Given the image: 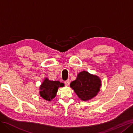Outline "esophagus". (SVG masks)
Returning a JSON list of instances; mask_svg holds the SVG:
<instances>
[{"label": "esophagus", "mask_w": 133, "mask_h": 133, "mask_svg": "<svg viewBox=\"0 0 133 133\" xmlns=\"http://www.w3.org/2000/svg\"><path fill=\"white\" fill-rule=\"evenodd\" d=\"M64 84H65V85L66 86H68L69 85V80H65V81H64Z\"/></svg>", "instance_id": "obj_1"}]
</instances>
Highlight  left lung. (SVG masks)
Listing matches in <instances>:
<instances>
[{
	"label": "left lung",
	"mask_w": 133,
	"mask_h": 133,
	"mask_svg": "<svg viewBox=\"0 0 133 133\" xmlns=\"http://www.w3.org/2000/svg\"><path fill=\"white\" fill-rule=\"evenodd\" d=\"M70 86L80 99L87 101L97 95L101 81L98 76L83 71L79 73L77 78L70 83Z\"/></svg>",
	"instance_id": "left-lung-1"
}]
</instances>
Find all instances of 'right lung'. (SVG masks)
Returning a JSON list of instances; mask_svg holds the SVG:
<instances>
[{
    "label": "right lung",
    "mask_w": 133,
    "mask_h": 133,
    "mask_svg": "<svg viewBox=\"0 0 133 133\" xmlns=\"http://www.w3.org/2000/svg\"><path fill=\"white\" fill-rule=\"evenodd\" d=\"M64 85L63 83L59 81H51L46 78L40 87V95L43 99L50 101L56 96L58 88Z\"/></svg>",
    "instance_id": "1"
}]
</instances>
